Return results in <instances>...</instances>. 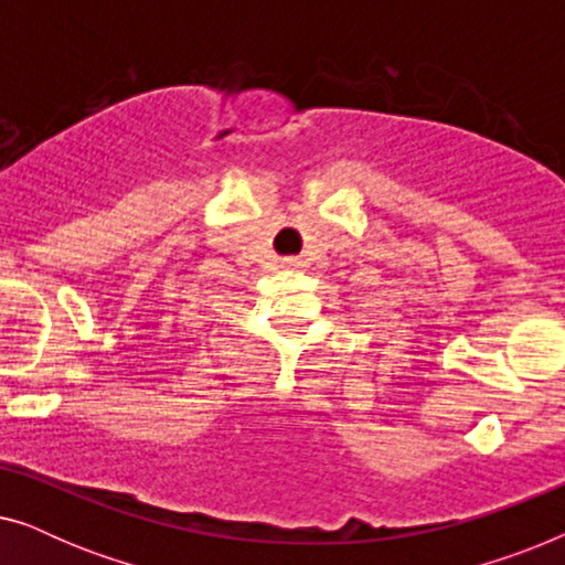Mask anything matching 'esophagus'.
Returning <instances> with one entry per match:
<instances>
[{
  "mask_svg": "<svg viewBox=\"0 0 565 565\" xmlns=\"http://www.w3.org/2000/svg\"><path fill=\"white\" fill-rule=\"evenodd\" d=\"M282 265H285V267H298V259L288 257V259H282Z\"/></svg>",
  "mask_w": 565,
  "mask_h": 565,
  "instance_id": "esophagus-1",
  "label": "esophagus"
}]
</instances>
